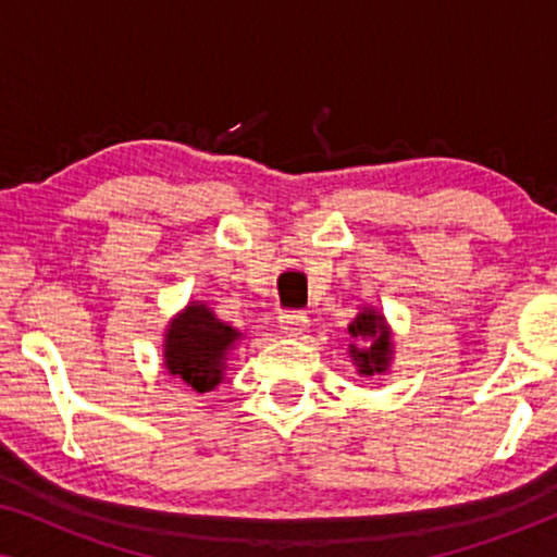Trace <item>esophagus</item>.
Listing matches in <instances>:
<instances>
[{
	"mask_svg": "<svg viewBox=\"0 0 557 557\" xmlns=\"http://www.w3.org/2000/svg\"><path fill=\"white\" fill-rule=\"evenodd\" d=\"M309 317L304 311H284L278 317V330L286 334V337H299V334L307 330Z\"/></svg>",
	"mask_w": 557,
	"mask_h": 557,
	"instance_id": "34e87169",
	"label": "esophagus"
}]
</instances>
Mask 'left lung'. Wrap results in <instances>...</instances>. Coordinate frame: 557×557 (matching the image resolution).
Segmentation results:
<instances>
[{"mask_svg": "<svg viewBox=\"0 0 557 557\" xmlns=\"http://www.w3.org/2000/svg\"><path fill=\"white\" fill-rule=\"evenodd\" d=\"M347 334H349L347 355L362 377L383 375V372L391 370L395 342H393V330L391 324H387L383 311L362 304L360 311H357V317L352 319V324L347 326Z\"/></svg>", "mask_w": 557, "mask_h": 557, "instance_id": "8db88e82", "label": "left lung"}]
</instances>
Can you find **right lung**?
<instances>
[{
  "instance_id": "obj_1",
  "label": "right lung",
  "mask_w": 557,
  "mask_h": 557,
  "mask_svg": "<svg viewBox=\"0 0 557 557\" xmlns=\"http://www.w3.org/2000/svg\"><path fill=\"white\" fill-rule=\"evenodd\" d=\"M243 332L218 319L205 301H189L164 330V370L195 393H210L225 380L227 357Z\"/></svg>"
}]
</instances>
